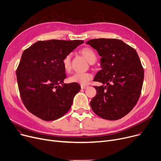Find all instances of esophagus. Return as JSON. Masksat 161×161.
<instances>
[{
  "label": "esophagus",
  "instance_id": "1",
  "mask_svg": "<svg viewBox=\"0 0 161 161\" xmlns=\"http://www.w3.org/2000/svg\"><path fill=\"white\" fill-rule=\"evenodd\" d=\"M80 87L82 89H86L88 88L89 86H88V85H83V84H81L80 85Z\"/></svg>",
  "mask_w": 161,
  "mask_h": 161
}]
</instances>
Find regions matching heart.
<instances>
[{"label": "heart", "instance_id": "heart-1", "mask_svg": "<svg viewBox=\"0 0 161 161\" xmlns=\"http://www.w3.org/2000/svg\"><path fill=\"white\" fill-rule=\"evenodd\" d=\"M80 53L90 64H93L97 60L96 53L90 47H85L80 51ZM71 54H68L65 56L62 61L63 68L66 71H69L71 69ZM92 77V75L89 73L77 72L69 77V81L71 82H77L85 85L88 82Z\"/></svg>", "mask_w": 161, "mask_h": 161}]
</instances>
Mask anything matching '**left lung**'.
Wrapping results in <instances>:
<instances>
[{
    "instance_id": "left-lung-1",
    "label": "left lung",
    "mask_w": 161,
    "mask_h": 161,
    "mask_svg": "<svg viewBox=\"0 0 161 161\" xmlns=\"http://www.w3.org/2000/svg\"><path fill=\"white\" fill-rule=\"evenodd\" d=\"M86 43L101 56V69L93 80L103 84L94 86L97 93L90 106L103 119H119L134 108L140 96L144 71L139 56L133 47L118 39H93Z\"/></svg>"
}]
</instances>
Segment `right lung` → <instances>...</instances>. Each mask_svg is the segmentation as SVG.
I'll return each instance as SVG.
<instances>
[{"label": "right lung", "instance_id": "obj_1", "mask_svg": "<svg viewBox=\"0 0 161 161\" xmlns=\"http://www.w3.org/2000/svg\"><path fill=\"white\" fill-rule=\"evenodd\" d=\"M82 43L38 41L24 51L16 71L17 80L24 105L32 114L53 121L69 111L80 86L77 82L64 83L66 75L62 61Z\"/></svg>", "mask_w": 161, "mask_h": 161}]
</instances>
